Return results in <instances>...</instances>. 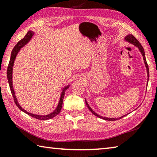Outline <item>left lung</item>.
Segmentation results:
<instances>
[{
  "label": "left lung",
  "instance_id": "8db88e82",
  "mask_svg": "<svg viewBox=\"0 0 157 157\" xmlns=\"http://www.w3.org/2000/svg\"><path fill=\"white\" fill-rule=\"evenodd\" d=\"M124 41H126V42H128V43L131 44H133L134 46H136L138 48H139L140 52L141 53L142 56H143V60H144V64H145V66L146 68V71H147V83H148V79H149V68H148V65L147 63V62H146V59H145V51H144V49H143V46H141V44H140L139 41L137 40V39L135 38V37L132 35V34H127V35L124 37ZM85 102H86V105L87 106V107L89 108V109L91 111L93 114H94V115L95 116L98 117V118H102V119H104V120L105 121H117L118 120V119H121L122 118H123L124 116H127L126 115H124L123 116L121 117H119V118H107V117H103L102 116H100L99 114H98L97 113H95V111L92 109L91 108V107H90L89 105L88 104V102H87V101L86 100V99H85Z\"/></svg>",
  "mask_w": 157,
  "mask_h": 157
}]
</instances>
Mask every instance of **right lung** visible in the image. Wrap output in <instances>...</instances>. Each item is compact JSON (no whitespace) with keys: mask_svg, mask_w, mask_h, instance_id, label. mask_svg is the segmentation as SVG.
I'll list each match as a JSON object with an SVG mask.
<instances>
[{"mask_svg":"<svg viewBox=\"0 0 157 157\" xmlns=\"http://www.w3.org/2000/svg\"><path fill=\"white\" fill-rule=\"evenodd\" d=\"M34 33L33 31L29 30L28 32V33L25 34V36H24V38L21 39L18 42L17 44L14 46V49L12 50V53H11V57H10V60L9 62V65L8 67H7V79H8V82H9V85H10V90H11L12 96L14 98V100L16 105L17 106L20 110H21L23 112L27 113L28 115L30 116L33 118H36V119H39V120H42V121H46V120H49V119H51L52 118H54L55 116H56L57 114H59L61 111V109H62V103H63V98H64V95H65V91L66 89H68L70 84H68L65 86L62 89V93H61V95H60V98H59V103L57 106V107L55 109L48 115H44V116H41V115H36V114H34V113H31L30 112H28L27 111H25L24 109H23L21 107V106L18 104V100L17 99V97L15 95V92L14 88H13V82H12V72H13V66H14V61L16 57H17V55H18V52L20 51V50L21 48H23L25 45L27 44L29 41H30V39H32V37L33 36Z\"/></svg>","mask_w":157,"mask_h":157,"instance_id":"right-lung-1","label":"right lung"}]
</instances>
